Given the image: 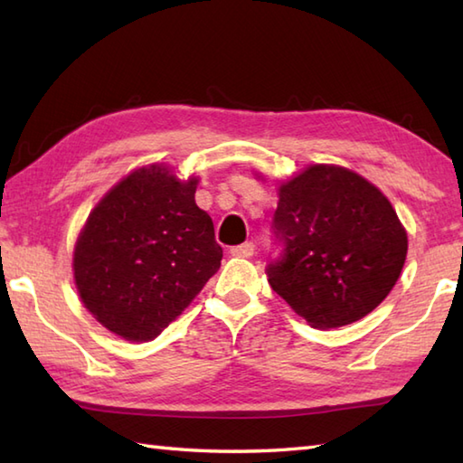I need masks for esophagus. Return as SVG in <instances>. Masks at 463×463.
I'll list each match as a JSON object with an SVG mask.
<instances>
[{"label": "esophagus", "mask_w": 463, "mask_h": 463, "mask_svg": "<svg viewBox=\"0 0 463 463\" xmlns=\"http://www.w3.org/2000/svg\"><path fill=\"white\" fill-rule=\"evenodd\" d=\"M254 250H257V247H254L252 242H244V244H239V247H232L231 254H232V257H239V259H250Z\"/></svg>", "instance_id": "1"}]
</instances>
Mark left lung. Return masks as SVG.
<instances>
[{"label": "left lung", "instance_id": "obj_1", "mask_svg": "<svg viewBox=\"0 0 463 463\" xmlns=\"http://www.w3.org/2000/svg\"><path fill=\"white\" fill-rule=\"evenodd\" d=\"M272 232L282 252L269 282L314 328L366 317L406 262L408 237L376 186L344 166L314 165L279 189Z\"/></svg>", "mask_w": 463, "mask_h": 463}]
</instances>
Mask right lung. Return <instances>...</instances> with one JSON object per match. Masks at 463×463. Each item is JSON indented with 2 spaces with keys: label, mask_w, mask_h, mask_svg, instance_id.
I'll list each match as a JSON object with an SVG mask.
<instances>
[{
  "label": "right lung",
  "mask_w": 463,
  "mask_h": 463,
  "mask_svg": "<svg viewBox=\"0 0 463 463\" xmlns=\"http://www.w3.org/2000/svg\"><path fill=\"white\" fill-rule=\"evenodd\" d=\"M165 166L131 173L107 193L75 244L80 297L107 330L153 340L219 270L222 249L211 216Z\"/></svg>",
  "instance_id": "obj_1"
}]
</instances>
